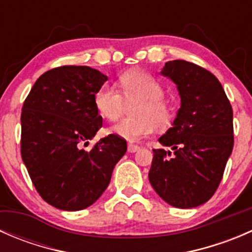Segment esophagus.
Segmentation results:
<instances>
[{
    "label": "esophagus",
    "mask_w": 252,
    "mask_h": 252,
    "mask_svg": "<svg viewBox=\"0 0 252 252\" xmlns=\"http://www.w3.org/2000/svg\"><path fill=\"white\" fill-rule=\"evenodd\" d=\"M140 147L138 145H134V144H128V151L129 152H136Z\"/></svg>",
    "instance_id": "esophagus-1"
}]
</instances>
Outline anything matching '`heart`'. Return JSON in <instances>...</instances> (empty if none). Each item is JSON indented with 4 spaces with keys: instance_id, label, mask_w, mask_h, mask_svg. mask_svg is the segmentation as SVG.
<instances>
[{
    "instance_id": "b5f03b06",
    "label": "heart",
    "mask_w": 252,
    "mask_h": 252,
    "mask_svg": "<svg viewBox=\"0 0 252 252\" xmlns=\"http://www.w3.org/2000/svg\"><path fill=\"white\" fill-rule=\"evenodd\" d=\"M117 86L103 84L95 94V106L103 118L116 121L126 105H131V118L112 126L110 131L128 141H138L158 128L171 124L173 112L164 100V88L154 75L139 70L126 72L119 77Z\"/></svg>"
}]
</instances>
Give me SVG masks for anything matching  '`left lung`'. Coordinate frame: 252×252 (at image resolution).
<instances>
[{
  "label": "left lung",
  "instance_id": "obj_1",
  "mask_svg": "<svg viewBox=\"0 0 252 252\" xmlns=\"http://www.w3.org/2000/svg\"><path fill=\"white\" fill-rule=\"evenodd\" d=\"M162 75L177 85L180 108L158 139L174 151L154 149L149 179L155 191L178 208L205 204L217 190L233 151V110L211 72L183 60L169 61Z\"/></svg>",
  "mask_w": 252,
  "mask_h": 252
}]
</instances>
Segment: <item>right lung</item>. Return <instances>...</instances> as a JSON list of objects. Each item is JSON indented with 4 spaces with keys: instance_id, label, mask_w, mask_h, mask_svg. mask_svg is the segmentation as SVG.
<instances>
[{
    "instance_id": "1",
    "label": "right lung",
    "mask_w": 252,
    "mask_h": 252,
    "mask_svg": "<svg viewBox=\"0 0 252 252\" xmlns=\"http://www.w3.org/2000/svg\"><path fill=\"white\" fill-rule=\"evenodd\" d=\"M106 80L88 65H62L44 73L25 98L20 154L36 191L53 207L93 205L126 152V141L114 134L83 149L102 126L95 94Z\"/></svg>"
}]
</instances>
